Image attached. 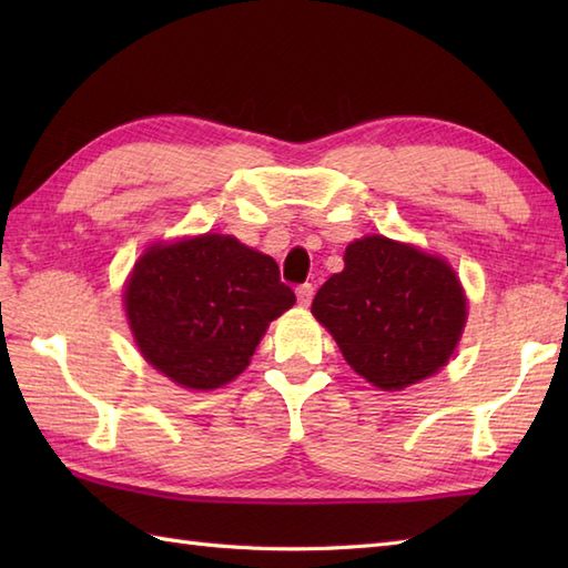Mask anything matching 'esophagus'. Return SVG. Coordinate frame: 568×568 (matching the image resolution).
Returning <instances> with one entry per match:
<instances>
[{
    "instance_id": "esophagus-1",
    "label": "esophagus",
    "mask_w": 568,
    "mask_h": 568,
    "mask_svg": "<svg viewBox=\"0 0 568 568\" xmlns=\"http://www.w3.org/2000/svg\"><path fill=\"white\" fill-rule=\"evenodd\" d=\"M295 293H297V303L307 307L312 303V295H315V287H312L310 283H303V285H297Z\"/></svg>"
}]
</instances>
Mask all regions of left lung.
Masks as SVG:
<instances>
[{
	"label": "left lung",
	"instance_id": "8db88e82",
	"mask_svg": "<svg viewBox=\"0 0 568 568\" xmlns=\"http://www.w3.org/2000/svg\"><path fill=\"white\" fill-rule=\"evenodd\" d=\"M312 315L358 376L381 390H403L452 358L466 295L444 258L373 234L346 246L344 271L320 287Z\"/></svg>",
	"mask_w": 568,
	"mask_h": 568
}]
</instances>
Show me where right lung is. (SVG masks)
<instances>
[{
	"label": "right lung",
	"instance_id": "right-lung-1",
	"mask_svg": "<svg viewBox=\"0 0 568 568\" xmlns=\"http://www.w3.org/2000/svg\"><path fill=\"white\" fill-rule=\"evenodd\" d=\"M293 305L277 263L224 234L151 244L124 291L141 356L187 390L234 381L268 324Z\"/></svg>",
	"mask_w": 568,
	"mask_h": 568
}]
</instances>
